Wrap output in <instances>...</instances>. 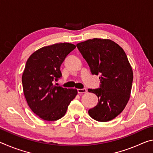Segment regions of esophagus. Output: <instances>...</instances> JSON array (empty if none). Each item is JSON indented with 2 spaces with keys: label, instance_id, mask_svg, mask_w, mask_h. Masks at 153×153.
<instances>
[{
  "label": "esophagus",
  "instance_id": "esophagus-1",
  "mask_svg": "<svg viewBox=\"0 0 153 153\" xmlns=\"http://www.w3.org/2000/svg\"><path fill=\"white\" fill-rule=\"evenodd\" d=\"M77 92L79 94H84V93L87 92V90L86 88H83V89H77Z\"/></svg>",
  "mask_w": 153,
  "mask_h": 153
}]
</instances>
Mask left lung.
Here are the masks:
<instances>
[{
    "label": "left lung",
    "instance_id": "left-lung-1",
    "mask_svg": "<svg viewBox=\"0 0 153 153\" xmlns=\"http://www.w3.org/2000/svg\"><path fill=\"white\" fill-rule=\"evenodd\" d=\"M92 75H99L100 88L88 89L98 104L88 111L98 121L113 120L122 112L130 97L133 71L123 48L109 39L93 38L77 44Z\"/></svg>",
    "mask_w": 153,
    "mask_h": 153
}]
</instances>
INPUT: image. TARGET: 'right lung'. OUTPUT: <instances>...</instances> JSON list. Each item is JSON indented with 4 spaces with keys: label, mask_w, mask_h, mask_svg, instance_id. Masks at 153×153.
<instances>
[{
    "label": "right lung",
    "mask_w": 153,
    "mask_h": 153,
    "mask_svg": "<svg viewBox=\"0 0 153 153\" xmlns=\"http://www.w3.org/2000/svg\"><path fill=\"white\" fill-rule=\"evenodd\" d=\"M76 47L67 42L44 46L27 59L22 75L24 94L31 110L42 120L56 121L63 117L77 94L76 88L53 84L62 76L60 67L65 59Z\"/></svg>",
    "instance_id": "add662e5"
}]
</instances>
